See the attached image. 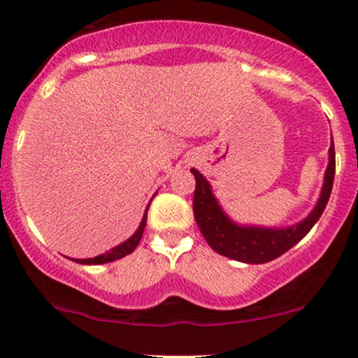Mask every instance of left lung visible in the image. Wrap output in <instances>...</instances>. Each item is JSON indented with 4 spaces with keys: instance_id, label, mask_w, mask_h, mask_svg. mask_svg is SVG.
I'll return each mask as SVG.
<instances>
[{
    "instance_id": "1",
    "label": "left lung",
    "mask_w": 358,
    "mask_h": 358,
    "mask_svg": "<svg viewBox=\"0 0 358 358\" xmlns=\"http://www.w3.org/2000/svg\"><path fill=\"white\" fill-rule=\"evenodd\" d=\"M190 171L196 182L195 195H193V215H195L196 225L208 245L215 252L231 257L234 261L245 262V264H262V262H269L282 256L286 250L296 245L322 217L328 199H330L335 178L334 139H331V146L328 150V166L324 171L318 202L306 219L289 225V227L237 224L224 212L219 200L213 195L207 178L195 168H192Z\"/></svg>"
}]
</instances>
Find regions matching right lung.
Masks as SVG:
<instances>
[{
    "mask_svg": "<svg viewBox=\"0 0 358 358\" xmlns=\"http://www.w3.org/2000/svg\"><path fill=\"white\" fill-rule=\"evenodd\" d=\"M155 196V195H153ZM153 200V199H151ZM150 200V203H151ZM150 203H148L146 210H145V215H143L141 219V224H139V227L136 229V232L133 234V236L129 237V239L121 242V244L116 245V248H113L108 252L101 254V256H96V257H89V259H72V261L79 262V264H106V262H113V261H117V259L127 256V254L133 252L134 249L138 248L139 241H141L143 237V232H145V227H146V217H148V208H150ZM71 259V257H69Z\"/></svg>",
    "mask_w": 358,
    "mask_h": 358,
    "instance_id": "right-lung-1",
    "label": "right lung"
}]
</instances>
